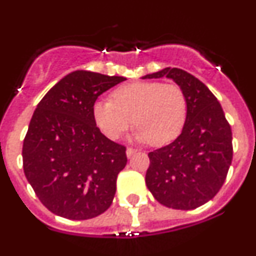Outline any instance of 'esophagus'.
<instances>
[{
    "label": "esophagus",
    "mask_w": 256,
    "mask_h": 256,
    "mask_svg": "<svg viewBox=\"0 0 256 256\" xmlns=\"http://www.w3.org/2000/svg\"><path fill=\"white\" fill-rule=\"evenodd\" d=\"M136 152H138V150L131 148V147H128V148H126V156H128V158H130V157H132L134 154H136Z\"/></svg>",
    "instance_id": "1"
}]
</instances>
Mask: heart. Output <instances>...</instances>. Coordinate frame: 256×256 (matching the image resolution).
Listing matches in <instances>:
<instances>
[{
  "label": "heart",
  "instance_id": "heart-1",
  "mask_svg": "<svg viewBox=\"0 0 256 256\" xmlns=\"http://www.w3.org/2000/svg\"><path fill=\"white\" fill-rule=\"evenodd\" d=\"M188 104L176 84L135 82L118 86L112 99L96 100L92 116L98 128L112 140L118 138L134 121L138 141L154 146L174 140L184 126Z\"/></svg>",
  "mask_w": 256,
  "mask_h": 256
}]
</instances>
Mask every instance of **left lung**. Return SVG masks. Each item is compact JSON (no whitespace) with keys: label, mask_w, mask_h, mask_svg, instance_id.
<instances>
[{"label":"left lung","mask_w":256,"mask_h":256,"mask_svg":"<svg viewBox=\"0 0 256 256\" xmlns=\"http://www.w3.org/2000/svg\"><path fill=\"white\" fill-rule=\"evenodd\" d=\"M162 76L184 92L187 118L174 142L150 152L144 180L157 202L190 210L210 200L226 180L233 158L230 125L216 98L192 74L164 68L142 79Z\"/></svg>","instance_id":"1"}]
</instances>
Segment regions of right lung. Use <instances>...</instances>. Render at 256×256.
<instances>
[{"label": "right lung", "mask_w": 256, "mask_h": 256, "mask_svg": "<svg viewBox=\"0 0 256 256\" xmlns=\"http://www.w3.org/2000/svg\"><path fill=\"white\" fill-rule=\"evenodd\" d=\"M124 80L72 72L36 108L23 141V170L52 213L84 220L112 206L116 178L128 162L126 147L100 132L92 105L99 95Z\"/></svg>", "instance_id": "add662e5"}]
</instances>
